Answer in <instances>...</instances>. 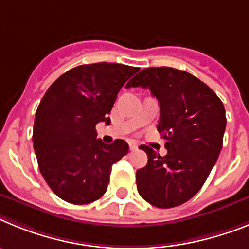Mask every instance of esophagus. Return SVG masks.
<instances>
[{"mask_svg": "<svg viewBox=\"0 0 249 249\" xmlns=\"http://www.w3.org/2000/svg\"><path fill=\"white\" fill-rule=\"evenodd\" d=\"M129 148H130V150H137L138 144L135 142H129Z\"/></svg>", "mask_w": 249, "mask_h": 249, "instance_id": "obj_1", "label": "esophagus"}]
</instances>
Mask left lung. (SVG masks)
<instances>
[{
	"label": "left lung",
	"mask_w": 249,
	"mask_h": 249,
	"mask_svg": "<svg viewBox=\"0 0 249 249\" xmlns=\"http://www.w3.org/2000/svg\"><path fill=\"white\" fill-rule=\"evenodd\" d=\"M149 89L158 99V131L166 155L146 145L148 164L137 170L140 196L158 208H173L196 196L208 178L223 145L226 110L208 85L192 73L173 68H148L126 88Z\"/></svg>",
	"instance_id": "1"
}]
</instances>
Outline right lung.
<instances>
[{
  "label": "right lung",
  "mask_w": 249,
  "mask_h": 249,
  "mask_svg": "<svg viewBox=\"0 0 249 249\" xmlns=\"http://www.w3.org/2000/svg\"><path fill=\"white\" fill-rule=\"evenodd\" d=\"M139 68L112 62L80 65L62 73L37 107L35 154L53 193L71 204H89L107 192L112 164L129 151L125 140L104 144L95 125L110 124L118 92Z\"/></svg>",
  "instance_id": "add662e5"
}]
</instances>
